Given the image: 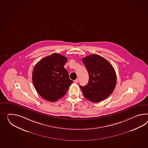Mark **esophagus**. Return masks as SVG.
Instances as JSON below:
<instances>
[{"label": "esophagus", "instance_id": "obj_1", "mask_svg": "<svg viewBox=\"0 0 148 148\" xmlns=\"http://www.w3.org/2000/svg\"><path fill=\"white\" fill-rule=\"evenodd\" d=\"M78 80H79L78 79H76V80H74V82H75V83H78Z\"/></svg>", "mask_w": 148, "mask_h": 148}]
</instances>
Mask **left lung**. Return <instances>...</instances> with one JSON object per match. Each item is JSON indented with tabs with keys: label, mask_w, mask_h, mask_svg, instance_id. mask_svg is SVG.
Masks as SVG:
<instances>
[{
	"label": "left lung",
	"mask_w": 148,
	"mask_h": 148,
	"mask_svg": "<svg viewBox=\"0 0 148 148\" xmlns=\"http://www.w3.org/2000/svg\"><path fill=\"white\" fill-rule=\"evenodd\" d=\"M88 73L87 85L79 87L84 97L92 102L101 101L114 91L116 75L113 66L101 56L92 54L82 59Z\"/></svg>",
	"instance_id": "obj_1"
}]
</instances>
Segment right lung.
Returning <instances> with one entry per match:
<instances>
[{
  "label": "right lung",
  "instance_id": "obj_1",
  "mask_svg": "<svg viewBox=\"0 0 148 148\" xmlns=\"http://www.w3.org/2000/svg\"><path fill=\"white\" fill-rule=\"evenodd\" d=\"M67 57L54 53L45 57L34 66L32 79L42 98L55 102L62 98L73 83L64 65Z\"/></svg>",
  "mask_w": 148,
  "mask_h": 148
}]
</instances>
